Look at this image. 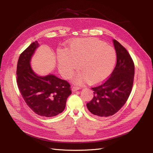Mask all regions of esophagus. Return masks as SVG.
<instances>
[{
    "mask_svg": "<svg viewBox=\"0 0 153 153\" xmlns=\"http://www.w3.org/2000/svg\"><path fill=\"white\" fill-rule=\"evenodd\" d=\"M80 89H81V88H80V87H79L73 86V87L71 88V90H72V91H73V92H75V91H78V90Z\"/></svg>",
    "mask_w": 153,
    "mask_h": 153,
    "instance_id": "obj_1",
    "label": "esophagus"
}]
</instances>
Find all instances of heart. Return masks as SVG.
Segmentation results:
<instances>
[{
    "label": "heart",
    "instance_id": "1",
    "mask_svg": "<svg viewBox=\"0 0 153 153\" xmlns=\"http://www.w3.org/2000/svg\"><path fill=\"white\" fill-rule=\"evenodd\" d=\"M58 69L64 78H69L77 68L79 71L73 78L75 84L86 80L96 84L107 77L114 68L117 55L115 50L94 39H76L68 49L57 51Z\"/></svg>",
    "mask_w": 153,
    "mask_h": 153
}]
</instances>
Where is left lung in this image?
I'll list each match as a JSON object with an SVG mask.
<instances>
[{
	"mask_svg": "<svg viewBox=\"0 0 153 153\" xmlns=\"http://www.w3.org/2000/svg\"><path fill=\"white\" fill-rule=\"evenodd\" d=\"M117 63L111 76L102 84L92 87L94 97L87 107L100 117L113 115L126 103L133 84L135 66L128 52L117 41L113 39Z\"/></svg>",
	"mask_w": 153,
	"mask_h": 153,
	"instance_id": "left-lung-1",
	"label": "left lung"
}]
</instances>
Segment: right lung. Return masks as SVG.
Instances as JSON below:
<instances>
[{
    "mask_svg": "<svg viewBox=\"0 0 153 153\" xmlns=\"http://www.w3.org/2000/svg\"><path fill=\"white\" fill-rule=\"evenodd\" d=\"M38 41L30 44L20 55L17 64V84L27 105L36 114L52 117L62 113L71 94L69 83L48 74L40 76L32 68L30 62Z\"/></svg>",
    "mask_w": 153,
    "mask_h": 153,
    "instance_id": "add662e5",
    "label": "right lung"
}]
</instances>
